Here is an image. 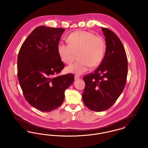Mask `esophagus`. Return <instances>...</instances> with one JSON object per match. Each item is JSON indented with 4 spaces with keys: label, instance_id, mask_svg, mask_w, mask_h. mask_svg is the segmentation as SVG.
Segmentation results:
<instances>
[{
    "label": "esophagus",
    "instance_id": "obj_1",
    "mask_svg": "<svg viewBox=\"0 0 148 148\" xmlns=\"http://www.w3.org/2000/svg\"><path fill=\"white\" fill-rule=\"evenodd\" d=\"M74 78H75V80H77V79L80 78V76H79V75H75Z\"/></svg>",
    "mask_w": 148,
    "mask_h": 148
}]
</instances>
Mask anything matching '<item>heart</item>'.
Segmentation results:
<instances>
[{
  "label": "heart",
  "mask_w": 148,
  "mask_h": 148,
  "mask_svg": "<svg viewBox=\"0 0 148 148\" xmlns=\"http://www.w3.org/2000/svg\"><path fill=\"white\" fill-rule=\"evenodd\" d=\"M69 44L60 43L58 51L64 63L71 64L78 54L79 61L66 68L67 72L80 75L90 67L101 63L105 53V42L100 36L83 30L71 33L68 38Z\"/></svg>",
  "instance_id": "heart-1"
}]
</instances>
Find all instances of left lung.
<instances>
[{"mask_svg":"<svg viewBox=\"0 0 148 148\" xmlns=\"http://www.w3.org/2000/svg\"><path fill=\"white\" fill-rule=\"evenodd\" d=\"M101 29L106 37L105 56L96 71L83 77V102L95 112L105 111L113 106L124 89L127 75V54L122 42L110 30Z\"/></svg>","mask_w":148,"mask_h":148,"instance_id":"left-lung-1","label":"left lung"}]
</instances>
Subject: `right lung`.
Instances as JSON below:
<instances>
[{
    "instance_id": "add662e5",
    "label": "right lung",
    "mask_w": 148,
    "mask_h": 148,
    "mask_svg": "<svg viewBox=\"0 0 148 148\" xmlns=\"http://www.w3.org/2000/svg\"><path fill=\"white\" fill-rule=\"evenodd\" d=\"M64 31L38 27L24 42L18 54V77L24 97L33 107L44 112L62 105L64 92L74 80L73 74L54 77L64 68L58 51Z\"/></svg>"
}]
</instances>
